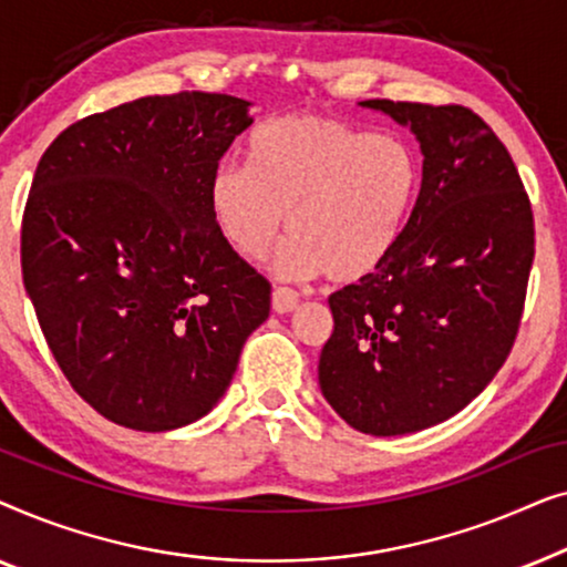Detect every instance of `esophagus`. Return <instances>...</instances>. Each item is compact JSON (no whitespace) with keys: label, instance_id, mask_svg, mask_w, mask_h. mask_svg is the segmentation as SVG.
Masks as SVG:
<instances>
[{"label":"esophagus","instance_id":"esophagus-1","mask_svg":"<svg viewBox=\"0 0 567 567\" xmlns=\"http://www.w3.org/2000/svg\"><path fill=\"white\" fill-rule=\"evenodd\" d=\"M274 309L278 315H289L299 307V291L289 289V286H276L274 289Z\"/></svg>","mask_w":567,"mask_h":567}]
</instances>
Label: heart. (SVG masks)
<instances>
[{"label":"heart","mask_w":567,"mask_h":567,"mask_svg":"<svg viewBox=\"0 0 567 567\" xmlns=\"http://www.w3.org/2000/svg\"><path fill=\"white\" fill-rule=\"evenodd\" d=\"M421 190V157L405 138L289 113L252 128L247 167H214L208 212L239 258H266L286 227L293 237L278 260L281 274L355 284L398 252Z\"/></svg>","instance_id":"heart-1"}]
</instances>
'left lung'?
<instances>
[{"mask_svg": "<svg viewBox=\"0 0 567 567\" xmlns=\"http://www.w3.org/2000/svg\"><path fill=\"white\" fill-rule=\"evenodd\" d=\"M413 128L423 190L384 268L330 293L320 386L355 431L400 436L470 405L508 359L534 260L529 193L464 105L363 100Z\"/></svg>", "mask_w": 567, "mask_h": 567, "instance_id": "1", "label": "left lung"}]
</instances>
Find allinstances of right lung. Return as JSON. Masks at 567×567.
Wrapping results in <instances>:
<instances>
[{"instance_id":"add662e5","label":"right lung","mask_w":567,"mask_h":567,"mask_svg":"<svg viewBox=\"0 0 567 567\" xmlns=\"http://www.w3.org/2000/svg\"><path fill=\"white\" fill-rule=\"evenodd\" d=\"M250 103L185 90L87 115L38 162L22 281L80 398L134 431L206 415L268 320L270 284L224 243L208 177Z\"/></svg>"}]
</instances>
